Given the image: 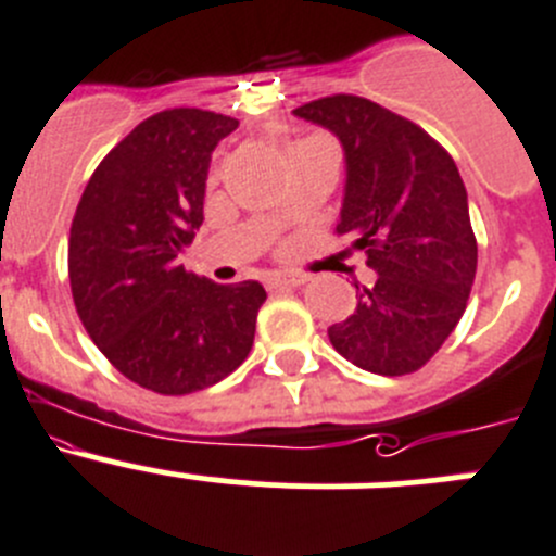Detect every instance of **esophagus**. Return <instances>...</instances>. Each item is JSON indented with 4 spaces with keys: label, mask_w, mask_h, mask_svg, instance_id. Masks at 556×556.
<instances>
[{
    "label": "esophagus",
    "mask_w": 556,
    "mask_h": 556,
    "mask_svg": "<svg viewBox=\"0 0 556 556\" xmlns=\"http://www.w3.org/2000/svg\"><path fill=\"white\" fill-rule=\"evenodd\" d=\"M304 282H307V277H302V274H271V277H266L268 290L299 288V285H304Z\"/></svg>",
    "instance_id": "1"
}]
</instances>
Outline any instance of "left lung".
Wrapping results in <instances>:
<instances>
[{"mask_svg": "<svg viewBox=\"0 0 556 556\" xmlns=\"http://www.w3.org/2000/svg\"><path fill=\"white\" fill-rule=\"evenodd\" d=\"M293 112L345 148L337 236L354 238L378 274L370 288L362 285L354 315L329 326L331 345L367 372H417L458 326L477 271L453 155L417 123L359 96H326Z\"/></svg>", "mask_w": 556, "mask_h": 556, "instance_id": "obj_1", "label": "left lung"}]
</instances>
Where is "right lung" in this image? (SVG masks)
Listing matches in <instances>:
<instances>
[{
  "label": "right lung",
  "instance_id": "right-lung-1",
  "mask_svg": "<svg viewBox=\"0 0 556 556\" xmlns=\"http://www.w3.org/2000/svg\"><path fill=\"white\" fill-rule=\"evenodd\" d=\"M238 121L164 109L114 144L87 180L67 238L76 313L128 381L159 395L214 387L249 356L261 282L216 285L178 252L202 225L211 153Z\"/></svg>",
  "mask_w": 556,
  "mask_h": 556
}]
</instances>
